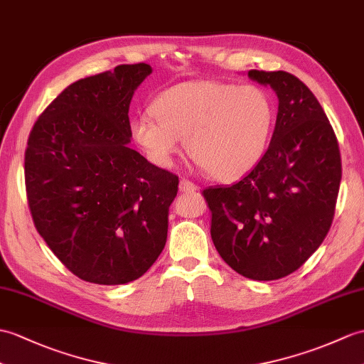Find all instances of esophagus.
Masks as SVG:
<instances>
[{"mask_svg": "<svg viewBox=\"0 0 364 364\" xmlns=\"http://www.w3.org/2000/svg\"><path fill=\"white\" fill-rule=\"evenodd\" d=\"M197 189H198L197 184H193V183L189 181V180L183 178V180L180 181V192H193V191H197Z\"/></svg>", "mask_w": 364, "mask_h": 364, "instance_id": "obj_1", "label": "esophagus"}]
</instances>
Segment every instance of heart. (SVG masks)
<instances>
[{"instance_id":"heart-1","label":"heart","mask_w":364,"mask_h":364,"mask_svg":"<svg viewBox=\"0 0 364 364\" xmlns=\"http://www.w3.org/2000/svg\"><path fill=\"white\" fill-rule=\"evenodd\" d=\"M151 114L133 117V138L159 166H171L184 139L186 150L209 176L235 180L264 158L274 109L256 85L184 82L164 90Z\"/></svg>"}]
</instances>
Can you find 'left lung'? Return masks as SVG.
Here are the masks:
<instances>
[{"instance_id": "obj_1", "label": "left lung", "mask_w": 364, "mask_h": 364, "mask_svg": "<svg viewBox=\"0 0 364 364\" xmlns=\"http://www.w3.org/2000/svg\"><path fill=\"white\" fill-rule=\"evenodd\" d=\"M277 96L274 132L260 163L230 188L203 191L218 255L255 281L289 276L323 243L335 214L341 156L323 107L285 71H248Z\"/></svg>"}]
</instances>
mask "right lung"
Wrapping results in <instances>:
<instances>
[{"label":"right lung","mask_w":364,"mask_h":364,"mask_svg":"<svg viewBox=\"0 0 364 364\" xmlns=\"http://www.w3.org/2000/svg\"><path fill=\"white\" fill-rule=\"evenodd\" d=\"M151 73L119 65L65 88L40 114L24 154L38 234L87 282L136 281L166 245L178 176L129 147L132 97Z\"/></svg>","instance_id":"right-lung-1"}]
</instances>
